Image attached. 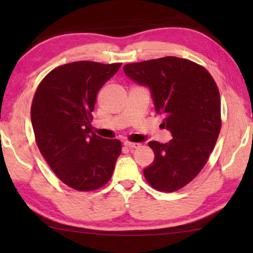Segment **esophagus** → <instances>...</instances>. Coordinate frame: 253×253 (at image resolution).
<instances>
[{
  "label": "esophagus",
  "mask_w": 253,
  "mask_h": 253,
  "mask_svg": "<svg viewBox=\"0 0 253 253\" xmlns=\"http://www.w3.org/2000/svg\"><path fill=\"white\" fill-rule=\"evenodd\" d=\"M124 146L129 148L130 151H132V150H136V148H139L140 144L139 143H130V141H126V143H124Z\"/></svg>",
  "instance_id": "34e87169"
}]
</instances>
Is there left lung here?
Returning a JSON list of instances; mask_svg holds the SVG:
<instances>
[{"label": "left lung", "instance_id": "obj_1", "mask_svg": "<svg viewBox=\"0 0 253 253\" xmlns=\"http://www.w3.org/2000/svg\"><path fill=\"white\" fill-rule=\"evenodd\" d=\"M124 74L150 89L161 126L172 139L150 141L154 161L144 169L159 191L172 192L191 182L205 166L221 129V101L210 72L195 62L167 56L124 65Z\"/></svg>", "mask_w": 253, "mask_h": 253}]
</instances>
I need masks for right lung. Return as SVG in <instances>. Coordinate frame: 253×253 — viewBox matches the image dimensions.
I'll list each match as a JSON object with an SVG mask.
<instances>
[{
	"instance_id": "right-lung-1",
	"label": "right lung",
	"mask_w": 253,
	"mask_h": 253,
	"mask_svg": "<svg viewBox=\"0 0 253 253\" xmlns=\"http://www.w3.org/2000/svg\"><path fill=\"white\" fill-rule=\"evenodd\" d=\"M122 63L79 61L51 70L34 94L31 121L44 160L78 191L101 188L112 177L122 145L92 132V112L103 84Z\"/></svg>"
}]
</instances>
